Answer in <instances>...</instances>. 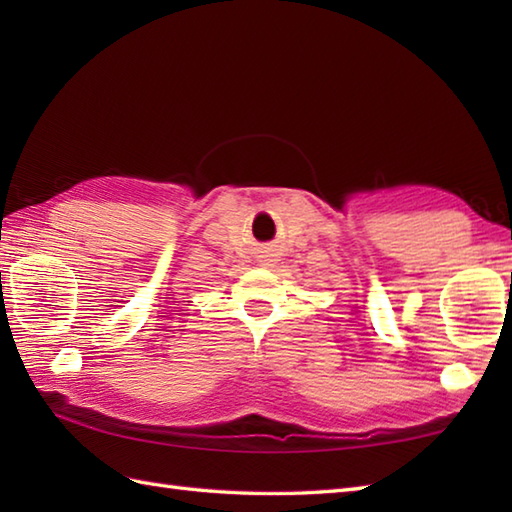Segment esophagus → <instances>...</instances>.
Masks as SVG:
<instances>
[{"label":"esophagus","instance_id":"esophagus-1","mask_svg":"<svg viewBox=\"0 0 512 512\" xmlns=\"http://www.w3.org/2000/svg\"><path fill=\"white\" fill-rule=\"evenodd\" d=\"M259 257H262V259H259V262H262V266H273V262H277L273 248H264L262 255H259Z\"/></svg>","mask_w":512,"mask_h":512}]
</instances>
